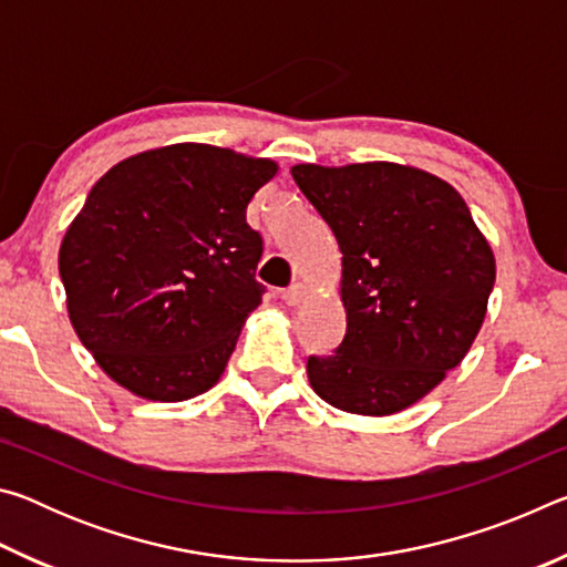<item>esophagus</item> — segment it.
<instances>
[{
    "label": "esophagus",
    "instance_id": "esophagus-1",
    "mask_svg": "<svg viewBox=\"0 0 567 567\" xmlns=\"http://www.w3.org/2000/svg\"><path fill=\"white\" fill-rule=\"evenodd\" d=\"M307 297V285L305 282H292L290 287H287V290L282 292V300L287 302V305H300L302 300Z\"/></svg>",
    "mask_w": 567,
    "mask_h": 567
}]
</instances>
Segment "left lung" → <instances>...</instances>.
<instances>
[{"label":"left lung","instance_id":"1","mask_svg":"<svg viewBox=\"0 0 567 567\" xmlns=\"http://www.w3.org/2000/svg\"><path fill=\"white\" fill-rule=\"evenodd\" d=\"M302 195L342 252L348 330L307 378L332 408L392 415L425 398L475 342L495 257L460 192L395 162L295 165Z\"/></svg>","mask_w":567,"mask_h":567}]
</instances>
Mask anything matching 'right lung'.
Masks as SVG:
<instances>
[{
    "label": "right lung",
    "instance_id": "right-lung-1",
    "mask_svg": "<svg viewBox=\"0 0 567 567\" xmlns=\"http://www.w3.org/2000/svg\"><path fill=\"white\" fill-rule=\"evenodd\" d=\"M277 162L182 142L114 165L66 227L60 275L84 348L132 395H203L265 287L247 225Z\"/></svg>",
    "mask_w": 567,
    "mask_h": 567
}]
</instances>
